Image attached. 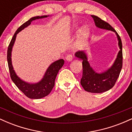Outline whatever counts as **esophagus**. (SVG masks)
<instances>
[{"mask_svg":"<svg viewBox=\"0 0 132 132\" xmlns=\"http://www.w3.org/2000/svg\"><path fill=\"white\" fill-rule=\"evenodd\" d=\"M72 58H73V57H72V54H68L67 56H66V60H67L68 61H71L72 60Z\"/></svg>","mask_w":132,"mask_h":132,"instance_id":"esophagus-1","label":"esophagus"}]
</instances>
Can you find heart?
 Returning a JSON list of instances; mask_svg holds the SVG:
<instances>
[{"instance_id":"heart-1","label":"heart","mask_w":132,"mask_h":132,"mask_svg":"<svg viewBox=\"0 0 132 132\" xmlns=\"http://www.w3.org/2000/svg\"><path fill=\"white\" fill-rule=\"evenodd\" d=\"M78 28V25L75 24L73 26V29L76 30ZM89 29L87 26H84L80 30L78 40L77 42V46L79 48H82L85 45L87 41V38L89 37Z\"/></svg>"}]
</instances>
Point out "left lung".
<instances>
[{"label": "left lung", "mask_w": 132, "mask_h": 132, "mask_svg": "<svg viewBox=\"0 0 132 132\" xmlns=\"http://www.w3.org/2000/svg\"><path fill=\"white\" fill-rule=\"evenodd\" d=\"M94 20L95 26L98 28L114 31L119 40V46L120 50L118 53L116 61L111 68L102 73L95 72L90 67L87 61V56L84 51H79L75 56L82 61V76L81 84L86 91L91 93H101L112 88L119 78L122 68L123 55H122V43L120 37L117 31L109 23L105 22L95 15H91Z\"/></svg>", "instance_id": "obj_1"}]
</instances>
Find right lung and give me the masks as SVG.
<instances>
[{"instance_id":"right-lung-1","label":"right lung","mask_w":132,"mask_h":132,"mask_svg":"<svg viewBox=\"0 0 132 132\" xmlns=\"http://www.w3.org/2000/svg\"><path fill=\"white\" fill-rule=\"evenodd\" d=\"M47 16H48L47 15L34 16V17L31 18L30 20H28L27 22L24 23L23 24H22L16 30V32L13 35L12 38L10 43L9 45L8 50H7V62H8L10 78L16 86V87L27 97L30 98V99H41V98L46 96L50 93L54 86V81H55V79L57 75V72L62 68V66H63L64 61L63 59H60V60L53 63L47 69L43 76V78L39 82L36 83V84H30V83L26 82L20 79L16 76L14 70H13L11 60L12 50V47L15 41L16 35L18 33L22 31L25 27L30 25L33 20H35L36 19H43V18L47 17Z\"/></svg>"}]
</instances>
